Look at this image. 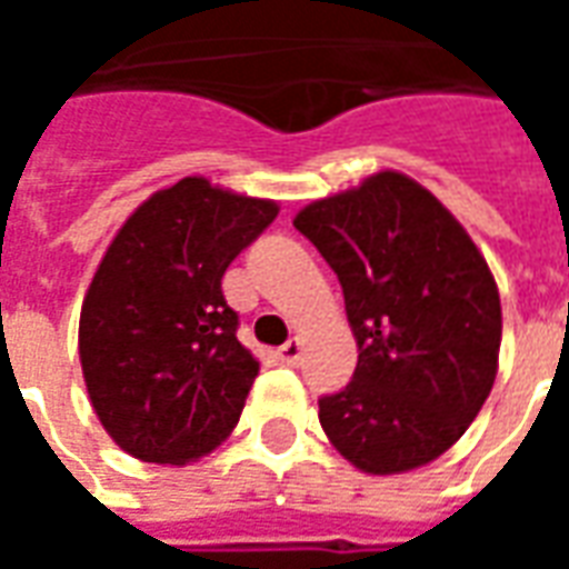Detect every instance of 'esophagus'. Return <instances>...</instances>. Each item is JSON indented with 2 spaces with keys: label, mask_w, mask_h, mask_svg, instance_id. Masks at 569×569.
<instances>
[{
  "label": "esophagus",
  "mask_w": 569,
  "mask_h": 569,
  "mask_svg": "<svg viewBox=\"0 0 569 569\" xmlns=\"http://www.w3.org/2000/svg\"><path fill=\"white\" fill-rule=\"evenodd\" d=\"M301 353H305V345H301V338H289L280 350H277V357L283 359L286 366H298L301 362Z\"/></svg>",
  "instance_id": "34e87169"
}]
</instances>
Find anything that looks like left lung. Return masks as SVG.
<instances>
[{
	"label": "left lung",
	"mask_w": 569,
	"mask_h": 569,
	"mask_svg": "<svg viewBox=\"0 0 569 569\" xmlns=\"http://www.w3.org/2000/svg\"><path fill=\"white\" fill-rule=\"evenodd\" d=\"M345 289L359 359L320 423L371 476L432 463L490 396L502 310L463 224L415 179L383 170L292 219Z\"/></svg>",
	"instance_id": "obj_1"
}]
</instances>
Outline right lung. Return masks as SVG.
I'll list each match as a JSON object with an SVG mask.
<instances>
[{
    "instance_id": "right-lung-1",
    "label": "right lung",
    "mask_w": 569,
    "mask_h": 569,
    "mask_svg": "<svg viewBox=\"0 0 569 569\" xmlns=\"http://www.w3.org/2000/svg\"><path fill=\"white\" fill-rule=\"evenodd\" d=\"M277 212L186 176L121 224L79 322L88 396L121 451L182 466L231 436L259 359L237 341L222 277Z\"/></svg>"
}]
</instances>
